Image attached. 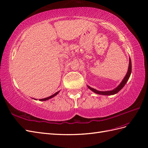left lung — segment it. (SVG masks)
I'll return each mask as SVG.
<instances>
[{"label": "left lung", "mask_w": 148, "mask_h": 148, "mask_svg": "<svg viewBox=\"0 0 148 148\" xmlns=\"http://www.w3.org/2000/svg\"><path fill=\"white\" fill-rule=\"evenodd\" d=\"M131 73H132V61H131V59L130 58V59H129V66H128V70L127 73H126L125 77L123 79V81H122L121 82L120 84V85L118 86L117 87H116L115 89H113L112 90H109V91H99V90L95 89V88H94L90 87V86H87V87L90 90H91L92 91L95 92V94H97L104 95H111L116 94V93L119 92L121 89V88L125 86L126 82L128 81V80L130 78Z\"/></svg>", "instance_id": "8db88e82"}]
</instances>
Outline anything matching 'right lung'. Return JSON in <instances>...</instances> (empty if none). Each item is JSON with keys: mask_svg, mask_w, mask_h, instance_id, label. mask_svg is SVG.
<instances>
[{"mask_svg": "<svg viewBox=\"0 0 148 148\" xmlns=\"http://www.w3.org/2000/svg\"><path fill=\"white\" fill-rule=\"evenodd\" d=\"M60 92V91H58V92H56L55 94H54L53 95H51V96H49V97H46V98H45V99H40L39 100L40 101H45V100H49V99H51V98H53V97H54V96H56L58 93ZM35 100H36V99H35Z\"/></svg>", "mask_w": 148, "mask_h": 148, "instance_id": "add662e5", "label": "right lung"}]
</instances>
